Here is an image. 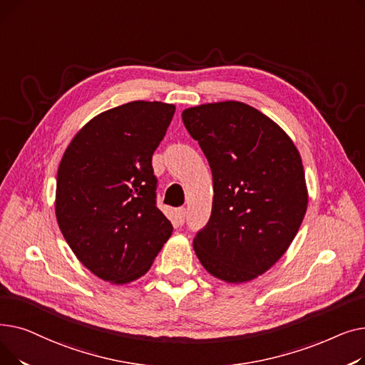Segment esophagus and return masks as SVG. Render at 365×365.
I'll return each instance as SVG.
<instances>
[{
	"label": "esophagus",
	"mask_w": 365,
	"mask_h": 365,
	"mask_svg": "<svg viewBox=\"0 0 365 365\" xmlns=\"http://www.w3.org/2000/svg\"><path fill=\"white\" fill-rule=\"evenodd\" d=\"M185 217H186V208H183V207L178 208L176 210V220H178V223L183 225L185 223Z\"/></svg>",
	"instance_id": "34e87169"
}]
</instances>
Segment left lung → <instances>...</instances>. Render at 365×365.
<instances>
[{
  "mask_svg": "<svg viewBox=\"0 0 365 365\" xmlns=\"http://www.w3.org/2000/svg\"><path fill=\"white\" fill-rule=\"evenodd\" d=\"M182 120L213 175L212 216L194 250L213 277L250 281L279 260L304 217L300 153L279 125L241 102L189 108Z\"/></svg>",
  "mask_w": 365,
  "mask_h": 365,
  "instance_id": "obj_1",
  "label": "left lung"
}]
</instances>
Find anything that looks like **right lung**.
Wrapping results in <instances>:
<instances>
[{"mask_svg": "<svg viewBox=\"0 0 365 365\" xmlns=\"http://www.w3.org/2000/svg\"><path fill=\"white\" fill-rule=\"evenodd\" d=\"M163 102H128L99 113L72 139L56 182V217L78 260L99 278L145 275L171 237L157 207L152 155L175 115Z\"/></svg>", "mask_w": 365, "mask_h": 365, "instance_id": "right-lung-1", "label": "right lung"}]
</instances>
